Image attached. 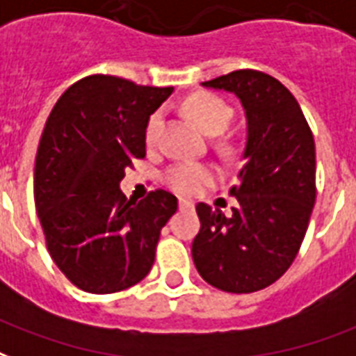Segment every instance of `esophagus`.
Returning <instances> with one entry per match:
<instances>
[{
    "label": "esophagus",
    "instance_id": "obj_1",
    "mask_svg": "<svg viewBox=\"0 0 356 356\" xmlns=\"http://www.w3.org/2000/svg\"><path fill=\"white\" fill-rule=\"evenodd\" d=\"M179 209H194L192 200H179Z\"/></svg>",
    "mask_w": 356,
    "mask_h": 356
}]
</instances>
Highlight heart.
Here are the masks:
<instances>
[{"label":"heart","instance_id":"1","mask_svg":"<svg viewBox=\"0 0 356 356\" xmlns=\"http://www.w3.org/2000/svg\"><path fill=\"white\" fill-rule=\"evenodd\" d=\"M185 109L202 126V130L211 136L225 131L234 118V109L225 99L213 94H205V92L188 97ZM160 124H162V113H152L147 122V131H145V139L149 145L156 143ZM162 179L165 185L177 194L194 196L200 191H204L205 186L215 185L218 173L211 164H204V162H175L165 168Z\"/></svg>","mask_w":356,"mask_h":356}]
</instances>
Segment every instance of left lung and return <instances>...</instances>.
<instances>
[{"label": "left lung", "mask_w": 356, "mask_h": 356, "mask_svg": "<svg viewBox=\"0 0 356 356\" xmlns=\"http://www.w3.org/2000/svg\"><path fill=\"white\" fill-rule=\"evenodd\" d=\"M202 84L241 99L249 134L230 188L238 205L230 217L196 205L192 259L211 286L249 294L273 285L298 254L317 196L315 141L296 97L272 75L238 70Z\"/></svg>", "instance_id": "1"}]
</instances>
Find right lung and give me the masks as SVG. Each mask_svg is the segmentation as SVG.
<instances>
[{"label":"right lung","mask_w":356,"mask_h":356,"mask_svg":"<svg viewBox=\"0 0 356 356\" xmlns=\"http://www.w3.org/2000/svg\"><path fill=\"white\" fill-rule=\"evenodd\" d=\"M171 92L96 73L71 84L47 118L33 200L54 264L81 291H124L151 272L177 198L156 188L131 202L118 183L145 158L147 122Z\"/></svg>","instance_id":"1"}]
</instances>
